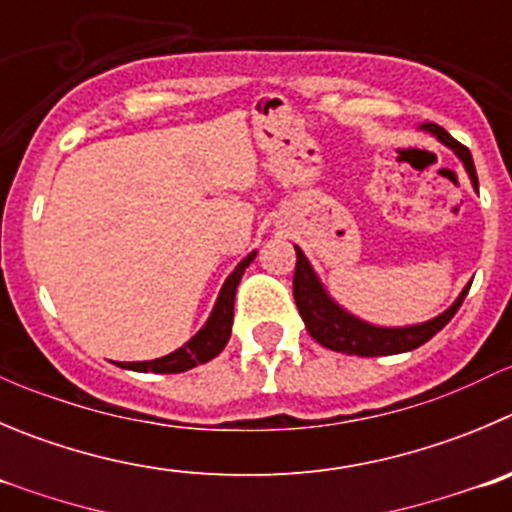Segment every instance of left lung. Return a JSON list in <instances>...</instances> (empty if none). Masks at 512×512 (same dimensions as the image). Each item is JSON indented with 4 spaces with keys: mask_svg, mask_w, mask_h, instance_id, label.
Returning <instances> with one entry per match:
<instances>
[{
    "mask_svg": "<svg viewBox=\"0 0 512 512\" xmlns=\"http://www.w3.org/2000/svg\"><path fill=\"white\" fill-rule=\"evenodd\" d=\"M422 130L432 133L442 145L455 150V155L462 160L467 175H470L472 188L478 191V173H475V163H472L470 150H467L462 143H457V140L437 123H422ZM294 248H296L294 299H296V306H299L301 319H304L309 334L321 344V347L334 349V352H342V354L382 357V354L412 352V349L422 347V344L430 342V339L440 332L442 326L455 316V311L460 309L467 291H470V284H467L450 309H445L440 316L425 321V324L374 326V324H367V321L357 319V316L349 314V311H344L332 296L326 294L319 276L314 274V269H311V264L306 261L304 253H301V248L299 246Z\"/></svg>",
    "mask_w": 512,
    "mask_h": 512,
    "instance_id": "8db88e82",
    "label": "left lung"
}]
</instances>
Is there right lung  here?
<instances>
[{"instance_id": "right-lung-1", "label": "right lung", "mask_w": 512, "mask_h": 512, "mask_svg": "<svg viewBox=\"0 0 512 512\" xmlns=\"http://www.w3.org/2000/svg\"><path fill=\"white\" fill-rule=\"evenodd\" d=\"M256 259V251L248 253L246 259L233 269V274L228 276L226 284H223L221 294H218L216 306H213L211 316H208L206 326L201 332L191 339L188 344H183L175 352L165 354V357L153 359V362H120L123 369H135V372H155V374H178L188 372V369L198 367V364L211 362L213 357L223 352V347L231 339V326H233V299H236V286L241 281L243 271L251 261Z\"/></svg>"}]
</instances>
